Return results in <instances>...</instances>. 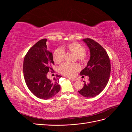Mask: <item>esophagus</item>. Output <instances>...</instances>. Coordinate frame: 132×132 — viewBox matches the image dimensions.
<instances>
[{
  "label": "esophagus",
  "instance_id": "esophagus-1",
  "mask_svg": "<svg viewBox=\"0 0 132 132\" xmlns=\"http://www.w3.org/2000/svg\"><path fill=\"white\" fill-rule=\"evenodd\" d=\"M69 79L70 80H72V81H76V80H77V79L74 78H69Z\"/></svg>",
  "mask_w": 132,
  "mask_h": 132
}]
</instances>
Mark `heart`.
<instances>
[{
  "mask_svg": "<svg viewBox=\"0 0 132 132\" xmlns=\"http://www.w3.org/2000/svg\"><path fill=\"white\" fill-rule=\"evenodd\" d=\"M75 55V61L77 60L80 63L85 64L87 62V56L85 52V48L81 44L78 42L69 43L63 48H57L54 51L53 54V58L55 63H62L65 57V51ZM80 69V67L78 63L69 64L63 63L59 68V71L63 75L68 77H73Z\"/></svg>",
  "mask_w": 132,
  "mask_h": 132,
  "instance_id": "1",
  "label": "heart"
}]
</instances>
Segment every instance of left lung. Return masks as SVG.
Returning a JSON list of instances; mask_svg holds the SVG:
<instances>
[{
  "label": "left lung",
  "instance_id": "8db88e82",
  "mask_svg": "<svg viewBox=\"0 0 132 132\" xmlns=\"http://www.w3.org/2000/svg\"><path fill=\"white\" fill-rule=\"evenodd\" d=\"M90 51V58L80 75L89 76V82H84L79 93L86 97H93L101 93L109 80L111 63L109 55L98 43L86 38L83 39ZM84 77V76H82Z\"/></svg>",
  "mask_w": 132,
  "mask_h": 132
}]
</instances>
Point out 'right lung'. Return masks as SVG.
Listing matches in <instances>:
<instances>
[{
	"mask_svg": "<svg viewBox=\"0 0 132 132\" xmlns=\"http://www.w3.org/2000/svg\"><path fill=\"white\" fill-rule=\"evenodd\" d=\"M47 39L37 42L28 51L23 60V72L28 88L38 98L47 100L53 97L61 89L59 80L62 76L56 75L53 80L47 78L54 64L52 53L47 49Z\"/></svg>",
	"mask_w": 132,
	"mask_h": 132,
	"instance_id": "add662e5",
	"label": "right lung"
}]
</instances>
